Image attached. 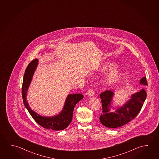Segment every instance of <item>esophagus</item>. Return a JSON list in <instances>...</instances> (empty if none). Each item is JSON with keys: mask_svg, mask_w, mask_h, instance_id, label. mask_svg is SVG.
Returning <instances> with one entry per match:
<instances>
[{"mask_svg": "<svg viewBox=\"0 0 159 159\" xmlns=\"http://www.w3.org/2000/svg\"><path fill=\"white\" fill-rule=\"evenodd\" d=\"M88 94L89 96H93L95 95V91L93 89H89L88 91Z\"/></svg>", "mask_w": 159, "mask_h": 159, "instance_id": "1", "label": "esophagus"}]
</instances>
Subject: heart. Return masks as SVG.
Segmentation results:
<instances>
[{
	"instance_id": "b5f03b06",
	"label": "heart",
	"mask_w": 159,
	"mask_h": 159,
	"mask_svg": "<svg viewBox=\"0 0 159 159\" xmlns=\"http://www.w3.org/2000/svg\"><path fill=\"white\" fill-rule=\"evenodd\" d=\"M116 65L115 63L111 61L105 62L103 64H102L101 69L103 70H111L109 73H107V75L105 76L103 80V83L108 85L114 83L116 82L122 75L121 71L115 69L116 68Z\"/></svg>"
}]
</instances>
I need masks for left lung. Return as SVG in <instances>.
<instances>
[{"instance_id": "obj_1", "label": "left lung", "mask_w": 159, "mask_h": 159, "mask_svg": "<svg viewBox=\"0 0 159 159\" xmlns=\"http://www.w3.org/2000/svg\"><path fill=\"white\" fill-rule=\"evenodd\" d=\"M141 84L147 86L146 77H143L140 81ZM114 92L110 90L104 91L100 95L102 99V113L100 116V121L102 125L109 128H117L134 119L140 111L146 98V91L144 89L133 94L131 99L125 104L115 111L109 112L110 107L112 102Z\"/></svg>"}]
</instances>
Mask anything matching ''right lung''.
Instances as JSON below:
<instances>
[{"mask_svg":"<svg viewBox=\"0 0 159 159\" xmlns=\"http://www.w3.org/2000/svg\"><path fill=\"white\" fill-rule=\"evenodd\" d=\"M38 64V60L37 59L32 60L28 65L25 71L21 89L24 104L34 120L43 128L55 131L64 130L67 128L71 122L73 111L75 106L83 98L84 96L81 94L69 95L65 100L63 110L59 114L54 116L44 117L34 112L29 107L26 99L28 89L31 83Z\"/></svg>","mask_w":159,"mask_h":159,"instance_id":"right-lung-1","label":"right lung"}]
</instances>
